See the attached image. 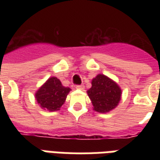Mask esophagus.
Masks as SVG:
<instances>
[{"mask_svg":"<svg viewBox=\"0 0 160 160\" xmlns=\"http://www.w3.org/2000/svg\"><path fill=\"white\" fill-rule=\"evenodd\" d=\"M84 86L83 85H79V86H76V89L78 90H84Z\"/></svg>","mask_w":160,"mask_h":160,"instance_id":"obj_1","label":"esophagus"}]
</instances>
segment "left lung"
Masks as SVG:
<instances>
[{
    "mask_svg": "<svg viewBox=\"0 0 160 160\" xmlns=\"http://www.w3.org/2000/svg\"><path fill=\"white\" fill-rule=\"evenodd\" d=\"M87 94L94 111L106 113L118 105L122 90L114 80L99 73L92 80V87L87 91Z\"/></svg>",
    "mask_w": 160,
    "mask_h": 160,
    "instance_id": "obj_1",
    "label": "left lung"
}]
</instances>
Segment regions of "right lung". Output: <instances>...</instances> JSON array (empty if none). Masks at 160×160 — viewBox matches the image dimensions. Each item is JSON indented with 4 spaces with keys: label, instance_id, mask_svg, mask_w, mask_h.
I'll return each instance as SVG.
<instances>
[{
    "label": "right lung",
    "instance_id": "obj_1",
    "mask_svg": "<svg viewBox=\"0 0 160 160\" xmlns=\"http://www.w3.org/2000/svg\"><path fill=\"white\" fill-rule=\"evenodd\" d=\"M70 91L69 87H63L59 79L56 77H50L37 91L35 98L42 109L49 111H56L60 110L64 104Z\"/></svg>",
    "mask_w": 160,
    "mask_h": 160
}]
</instances>
